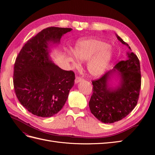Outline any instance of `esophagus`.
I'll use <instances>...</instances> for the list:
<instances>
[{"label": "esophagus", "instance_id": "obj_1", "mask_svg": "<svg viewBox=\"0 0 155 155\" xmlns=\"http://www.w3.org/2000/svg\"><path fill=\"white\" fill-rule=\"evenodd\" d=\"M82 81V78H81V77H77L76 78H75V84H78V83H79L80 82H81Z\"/></svg>", "mask_w": 155, "mask_h": 155}]
</instances>
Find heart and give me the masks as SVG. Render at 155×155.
I'll return each instance as SVG.
<instances>
[{"mask_svg": "<svg viewBox=\"0 0 155 155\" xmlns=\"http://www.w3.org/2000/svg\"><path fill=\"white\" fill-rule=\"evenodd\" d=\"M114 55L111 45L100 39L88 38L79 40L73 53L68 52V59L73 67H78L80 61H86L87 70L91 76L100 77L109 66Z\"/></svg>", "mask_w": 155, "mask_h": 155, "instance_id": "heart-1", "label": "heart"}]
</instances>
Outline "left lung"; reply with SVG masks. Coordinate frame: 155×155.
Wrapping results in <instances>:
<instances>
[{
  "label": "left lung",
  "instance_id": "left-lung-1",
  "mask_svg": "<svg viewBox=\"0 0 155 155\" xmlns=\"http://www.w3.org/2000/svg\"><path fill=\"white\" fill-rule=\"evenodd\" d=\"M116 35L130 50L127 52V59L120 61L112 70L92 82L93 93L89 102L91 113L104 123L120 121L132 111L138 101L141 85L138 57L131 52L127 43ZM114 78L118 81L115 86L113 82Z\"/></svg>",
  "mask_w": 155,
  "mask_h": 155
}]
</instances>
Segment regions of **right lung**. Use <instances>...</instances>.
<instances>
[{
    "instance_id": "obj_1",
    "label": "right lung",
    "mask_w": 155,
    "mask_h": 155,
    "mask_svg": "<svg viewBox=\"0 0 155 155\" xmlns=\"http://www.w3.org/2000/svg\"><path fill=\"white\" fill-rule=\"evenodd\" d=\"M71 28H45L23 47L14 67L13 84L21 105L38 117H50L64 105L74 83V73L62 70L50 53Z\"/></svg>"
}]
</instances>
